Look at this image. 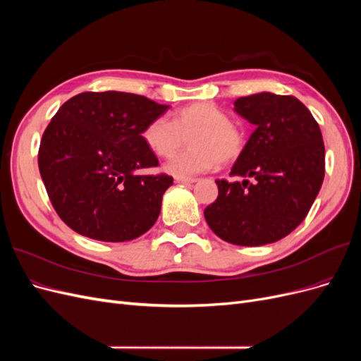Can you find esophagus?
<instances>
[{
  "mask_svg": "<svg viewBox=\"0 0 361 361\" xmlns=\"http://www.w3.org/2000/svg\"><path fill=\"white\" fill-rule=\"evenodd\" d=\"M178 183H183V185H192L195 182V179L192 178H174Z\"/></svg>",
  "mask_w": 361,
  "mask_h": 361,
  "instance_id": "esophagus-1",
  "label": "esophagus"
}]
</instances>
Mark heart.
<instances>
[{
    "label": "heart",
    "mask_w": 361,
    "mask_h": 361,
    "mask_svg": "<svg viewBox=\"0 0 361 361\" xmlns=\"http://www.w3.org/2000/svg\"><path fill=\"white\" fill-rule=\"evenodd\" d=\"M188 140L190 149L173 157L166 170L178 178H188L233 162L241 157L244 130L228 120V116L211 102H195L173 114V122L158 117L145 126L141 138L161 158H169Z\"/></svg>",
    "instance_id": "obj_1"
}]
</instances>
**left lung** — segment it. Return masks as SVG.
<instances>
[{
	"label": "left lung",
	"mask_w": 361,
	"mask_h": 361,
	"mask_svg": "<svg viewBox=\"0 0 361 361\" xmlns=\"http://www.w3.org/2000/svg\"><path fill=\"white\" fill-rule=\"evenodd\" d=\"M233 110L256 126L231 171L244 180H215L218 197L204 209V220L226 243H276L301 224L321 190V129L293 96L262 92L239 97ZM248 177L255 183L248 184Z\"/></svg>",
	"instance_id": "8db88e82"
}]
</instances>
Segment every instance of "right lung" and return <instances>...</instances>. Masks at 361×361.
<instances>
[{
    "mask_svg": "<svg viewBox=\"0 0 361 361\" xmlns=\"http://www.w3.org/2000/svg\"><path fill=\"white\" fill-rule=\"evenodd\" d=\"M170 105L125 92H85L64 102L43 133L39 170L49 200L72 231L123 243L158 220L167 174H137L158 159L141 133Z\"/></svg>",
    "mask_w": 361,
    "mask_h": 361,
    "instance_id": "right-lung-1",
    "label": "right lung"
}]
</instances>
